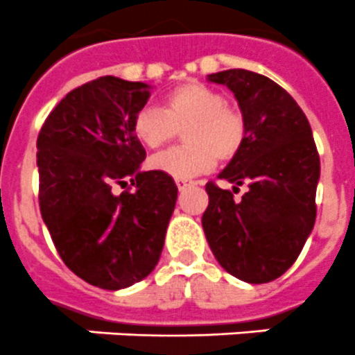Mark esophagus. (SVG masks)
Here are the masks:
<instances>
[{"label":"esophagus","mask_w":355,"mask_h":355,"mask_svg":"<svg viewBox=\"0 0 355 355\" xmlns=\"http://www.w3.org/2000/svg\"><path fill=\"white\" fill-rule=\"evenodd\" d=\"M177 187H178V191H184L186 189L187 186H191V184H193V182L191 180H186V178H177Z\"/></svg>","instance_id":"obj_1"}]
</instances>
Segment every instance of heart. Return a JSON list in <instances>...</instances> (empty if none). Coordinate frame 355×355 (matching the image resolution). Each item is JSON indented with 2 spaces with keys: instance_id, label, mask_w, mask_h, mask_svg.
I'll list each match as a JSON object with an SVG mask.
<instances>
[{
  "instance_id": "b5f03b06",
  "label": "heart",
  "mask_w": 355,
  "mask_h": 355,
  "mask_svg": "<svg viewBox=\"0 0 355 355\" xmlns=\"http://www.w3.org/2000/svg\"><path fill=\"white\" fill-rule=\"evenodd\" d=\"M184 132L186 146L162 152L150 166L173 178H191L241 152L248 126L243 112L227 103L223 92L200 82H187L164 98V112L143 107L134 118V134L146 148L164 146Z\"/></svg>"
}]
</instances>
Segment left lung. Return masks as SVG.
<instances>
[{"label": "left lung", "instance_id": "8db88e82", "mask_svg": "<svg viewBox=\"0 0 355 355\" xmlns=\"http://www.w3.org/2000/svg\"><path fill=\"white\" fill-rule=\"evenodd\" d=\"M234 92L248 134L218 178L249 191L239 200L209 182L202 227L216 261L236 279L264 284L297 261L316 220L320 157L306 114L268 76L227 69L207 76Z\"/></svg>", "mask_w": 355, "mask_h": 355}]
</instances>
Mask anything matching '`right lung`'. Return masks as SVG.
I'll return each mask as SVG.
<instances>
[{"label": "right lung", "mask_w": 355, "mask_h": 355, "mask_svg": "<svg viewBox=\"0 0 355 355\" xmlns=\"http://www.w3.org/2000/svg\"><path fill=\"white\" fill-rule=\"evenodd\" d=\"M148 98V84L100 76L67 92L37 137L39 205L55 248L75 275L110 291L152 273L177 202L173 178L141 171L134 118Z\"/></svg>", "instance_id": "obj_1"}]
</instances>
